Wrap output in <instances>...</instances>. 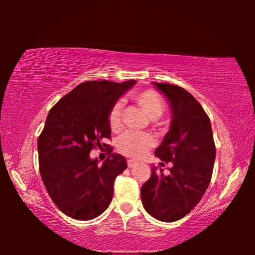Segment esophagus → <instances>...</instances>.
Returning a JSON list of instances; mask_svg holds the SVG:
<instances>
[{"mask_svg":"<svg viewBox=\"0 0 255 255\" xmlns=\"http://www.w3.org/2000/svg\"><path fill=\"white\" fill-rule=\"evenodd\" d=\"M137 165H138V162L134 161V160H128V168H132V167H134Z\"/></svg>","mask_w":255,"mask_h":255,"instance_id":"obj_1","label":"esophagus"}]
</instances>
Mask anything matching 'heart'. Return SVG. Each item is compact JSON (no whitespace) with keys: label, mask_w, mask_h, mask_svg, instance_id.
<instances>
[{"label":"heart","mask_w":255,"mask_h":255,"mask_svg":"<svg viewBox=\"0 0 255 255\" xmlns=\"http://www.w3.org/2000/svg\"><path fill=\"white\" fill-rule=\"evenodd\" d=\"M133 100L151 120H158L165 110L162 99L154 90H142L134 94ZM122 114H123V104L122 102H117L111 108L109 114L111 131L118 132L122 128ZM153 145H154V140L149 134L128 132L120 138L117 142V149L118 152L128 158L140 159L147 153L149 148L153 147Z\"/></svg>","instance_id":"obj_1"}]
</instances>
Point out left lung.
I'll list each match as a JSON object with an SVG mask.
<instances>
[{
	"mask_svg": "<svg viewBox=\"0 0 255 255\" xmlns=\"http://www.w3.org/2000/svg\"><path fill=\"white\" fill-rule=\"evenodd\" d=\"M153 85L166 96L172 122L154 151L162 161H172L169 174L152 167L140 190L145 210L161 222L183 218L198 204L210 183L216 159L211 123L197 100L179 86Z\"/></svg>",
	"mask_w": 255,
	"mask_h": 255,
	"instance_id": "8db88e82",
	"label": "left lung"
}]
</instances>
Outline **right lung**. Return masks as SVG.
Here are the masks:
<instances>
[{
    "label": "right lung",
    "mask_w": 255,
    "mask_h": 255,
    "mask_svg": "<svg viewBox=\"0 0 255 255\" xmlns=\"http://www.w3.org/2000/svg\"><path fill=\"white\" fill-rule=\"evenodd\" d=\"M135 82H82L47 115L37 141L40 175L52 201L68 217L90 221L113 200L115 179L128 167L127 160L109 147L110 156L99 165L89 153L110 138L111 108Z\"/></svg>",
    "instance_id": "obj_1"
}]
</instances>
